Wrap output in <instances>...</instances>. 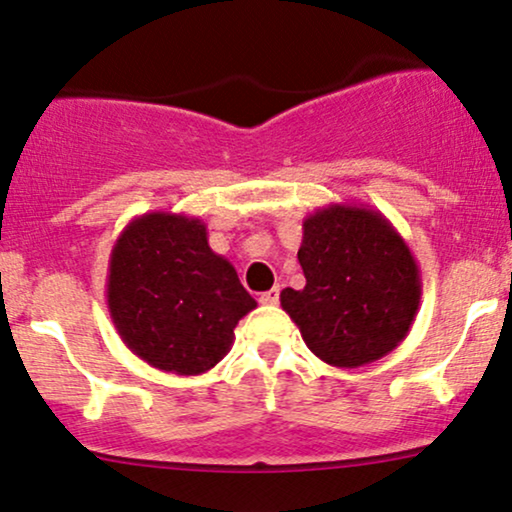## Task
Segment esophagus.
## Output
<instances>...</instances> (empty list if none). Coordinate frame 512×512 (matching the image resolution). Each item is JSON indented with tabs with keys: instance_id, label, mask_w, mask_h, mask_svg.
I'll return each mask as SVG.
<instances>
[{
	"instance_id": "esophagus-1",
	"label": "esophagus",
	"mask_w": 512,
	"mask_h": 512,
	"mask_svg": "<svg viewBox=\"0 0 512 512\" xmlns=\"http://www.w3.org/2000/svg\"><path fill=\"white\" fill-rule=\"evenodd\" d=\"M260 303L262 305H276V303H279V286H274V289L260 293Z\"/></svg>"
}]
</instances>
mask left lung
<instances>
[{
    "instance_id": "8db88e82",
    "label": "left lung",
    "mask_w": 512,
    "mask_h": 512,
    "mask_svg": "<svg viewBox=\"0 0 512 512\" xmlns=\"http://www.w3.org/2000/svg\"><path fill=\"white\" fill-rule=\"evenodd\" d=\"M301 291L281 308L308 349L337 368H358L397 349L421 303L419 264L397 228L363 204H327L303 221Z\"/></svg>"
}]
</instances>
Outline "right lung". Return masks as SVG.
Here are the masks:
<instances>
[{
  "instance_id": "obj_1",
  "label": "right lung",
  "mask_w": 512,
  "mask_h": 512,
  "mask_svg": "<svg viewBox=\"0 0 512 512\" xmlns=\"http://www.w3.org/2000/svg\"><path fill=\"white\" fill-rule=\"evenodd\" d=\"M108 310L134 356L178 375L207 373L231 351L257 301L209 248L202 219L151 211L132 219L108 264Z\"/></svg>"
}]
</instances>
